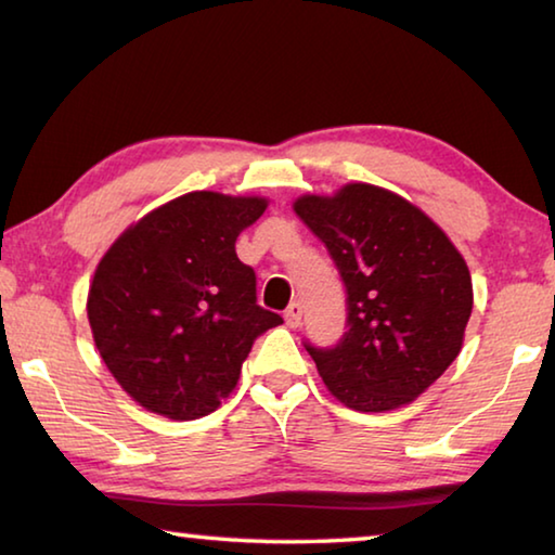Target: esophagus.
I'll return each mask as SVG.
<instances>
[{"label":"esophagus","mask_w":555,"mask_h":555,"mask_svg":"<svg viewBox=\"0 0 555 555\" xmlns=\"http://www.w3.org/2000/svg\"><path fill=\"white\" fill-rule=\"evenodd\" d=\"M300 318H304V306L298 304H291L288 308H286V313H284V321H286V325L288 327H298L300 325Z\"/></svg>","instance_id":"1"}]
</instances>
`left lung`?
<instances>
[{
    "label": "left lung",
    "instance_id": "1",
    "mask_svg": "<svg viewBox=\"0 0 555 555\" xmlns=\"http://www.w3.org/2000/svg\"><path fill=\"white\" fill-rule=\"evenodd\" d=\"M294 210L321 240L347 288V333L306 345L333 397L354 411L418 399L457 352L473 313V279L448 234L387 188L347 183L300 195Z\"/></svg>",
    "mask_w": 555,
    "mask_h": 555
}]
</instances>
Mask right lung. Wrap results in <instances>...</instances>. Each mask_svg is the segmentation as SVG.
I'll list each match as a JSON object with an SVG mask.
<instances>
[{"label": "right lung", "mask_w": 555, "mask_h": 555, "mask_svg": "<svg viewBox=\"0 0 555 555\" xmlns=\"http://www.w3.org/2000/svg\"><path fill=\"white\" fill-rule=\"evenodd\" d=\"M261 195L193 191L119 234L88 291L102 362L139 406L208 416L237 387L251 343L284 321L257 306V276L234 251Z\"/></svg>", "instance_id": "1"}]
</instances>
